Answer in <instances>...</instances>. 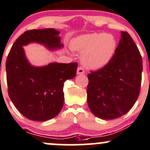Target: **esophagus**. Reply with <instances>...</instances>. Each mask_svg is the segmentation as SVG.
Wrapping results in <instances>:
<instances>
[{
    "mask_svg": "<svg viewBox=\"0 0 150 150\" xmlns=\"http://www.w3.org/2000/svg\"><path fill=\"white\" fill-rule=\"evenodd\" d=\"M84 73V71L81 67H79L78 69H77V71H76L77 74H83Z\"/></svg>",
    "mask_w": 150,
    "mask_h": 150,
    "instance_id": "obj_1",
    "label": "esophagus"
}]
</instances>
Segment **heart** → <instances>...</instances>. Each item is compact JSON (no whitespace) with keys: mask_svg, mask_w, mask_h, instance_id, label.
I'll return each instance as SVG.
<instances>
[{"mask_svg":"<svg viewBox=\"0 0 150 150\" xmlns=\"http://www.w3.org/2000/svg\"><path fill=\"white\" fill-rule=\"evenodd\" d=\"M71 48L79 53L83 52L81 60L84 66L98 70L107 66L113 58L116 51V40L110 34H84L72 40Z\"/></svg>","mask_w":150,"mask_h":150,"instance_id":"obj_1","label":"heart"}]
</instances>
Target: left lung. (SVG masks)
<instances>
[{
  "label": "left lung",
  "mask_w": 150,
  "mask_h": 150,
  "mask_svg": "<svg viewBox=\"0 0 150 150\" xmlns=\"http://www.w3.org/2000/svg\"><path fill=\"white\" fill-rule=\"evenodd\" d=\"M142 58L127 32L121 38L110 63L89 74L87 104L92 113L103 120L125 115L139 97L142 82Z\"/></svg>",
  "instance_id": "8db88e82"
}]
</instances>
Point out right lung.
Returning a JSON list of instances; mask_svg holds the SVG:
<instances>
[{"mask_svg":"<svg viewBox=\"0 0 150 150\" xmlns=\"http://www.w3.org/2000/svg\"><path fill=\"white\" fill-rule=\"evenodd\" d=\"M59 35L60 32L54 28L26 31L14 42L7 57L8 96L19 112L30 120L44 122L60 113L64 103V82L74 78L77 63L33 66L23 47L36 43L56 51L63 47Z\"/></svg>","mask_w":150,"mask_h":150,"instance_id":"add662e5","label":"right lung"}]
</instances>
